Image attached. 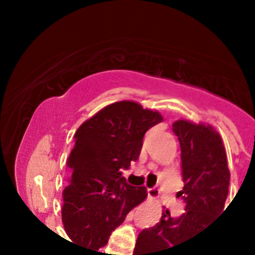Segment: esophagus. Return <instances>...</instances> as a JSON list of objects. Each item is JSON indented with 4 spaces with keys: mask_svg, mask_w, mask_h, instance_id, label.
Here are the masks:
<instances>
[{
    "mask_svg": "<svg viewBox=\"0 0 255 255\" xmlns=\"http://www.w3.org/2000/svg\"><path fill=\"white\" fill-rule=\"evenodd\" d=\"M147 193H148V197L152 198V199L157 198L159 194L158 189H155V188H147Z\"/></svg>",
    "mask_w": 255,
    "mask_h": 255,
    "instance_id": "1",
    "label": "esophagus"
}]
</instances>
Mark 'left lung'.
<instances>
[{
  "label": "left lung",
  "instance_id": "8db88e82",
  "mask_svg": "<svg viewBox=\"0 0 255 255\" xmlns=\"http://www.w3.org/2000/svg\"><path fill=\"white\" fill-rule=\"evenodd\" d=\"M172 130L181 148L184 188L177 197L185 212L171 217L168 209L163 211L158 224L139 234L134 255H171V249L195 238L225 209L230 171L220 134L212 126L186 120L175 121Z\"/></svg>",
  "mask_w": 255,
  "mask_h": 255
}]
</instances>
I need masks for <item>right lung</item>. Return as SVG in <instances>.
Returning <instances> with one entry per match:
<instances>
[{
    "label": "right lung",
    "mask_w": 255,
    "mask_h": 255,
    "mask_svg": "<svg viewBox=\"0 0 255 255\" xmlns=\"http://www.w3.org/2000/svg\"><path fill=\"white\" fill-rule=\"evenodd\" d=\"M162 120L157 111L121 101L76 130L62 191V222L73 244L96 252L103 248L126 215L147 198L145 186L129 185L121 170L139 158L144 134Z\"/></svg>",
    "instance_id": "1"
}]
</instances>
